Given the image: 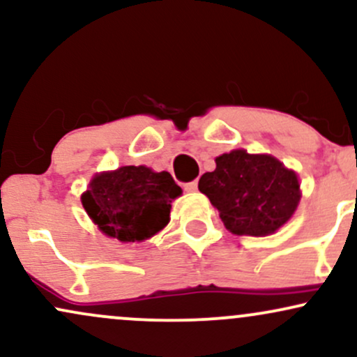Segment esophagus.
<instances>
[{
    "mask_svg": "<svg viewBox=\"0 0 357 357\" xmlns=\"http://www.w3.org/2000/svg\"><path fill=\"white\" fill-rule=\"evenodd\" d=\"M183 188H184V191H188V192H192V191H196L198 190V181H190V183H184L183 184Z\"/></svg>",
    "mask_w": 357,
    "mask_h": 357,
    "instance_id": "34e87169",
    "label": "esophagus"
}]
</instances>
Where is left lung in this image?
Listing matches in <instances>:
<instances>
[{"label": "left lung", "instance_id": "left-lung-1", "mask_svg": "<svg viewBox=\"0 0 357 357\" xmlns=\"http://www.w3.org/2000/svg\"><path fill=\"white\" fill-rule=\"evenodd\" d=\"M198 188L235 235L265 236L277 231L301 199L294 171L272 155L243 149L216 158V169L204 173Z\"/></svg>", "mask_w": 357, "mask_h": 357}]
</instances>
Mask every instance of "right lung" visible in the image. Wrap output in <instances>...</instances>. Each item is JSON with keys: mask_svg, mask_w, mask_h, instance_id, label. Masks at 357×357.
Here are the masks:
<instances>
[{"mask_svg": "<svg viewBox=\"0 0 357 357\" xmlns=\"http://www.w3.org/2000/svg\"><path fill=\"white\" fill-rule=\"evenodd\" d=\"M179 195L181 188L166 171L122 166L96 176L82 196V204L105 235L121 241H141L166 227L171 202Z\"/></svg>", "mask_w": 357, "mask_h": 357, "instance_id": "add662e5", "label": "right lung"}]
</instances>
